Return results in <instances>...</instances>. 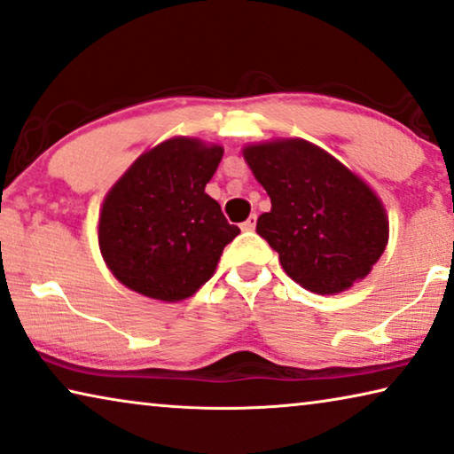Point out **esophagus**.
<instances>
[{
	"label": "esophagus",
	"mask_w": 454,
	"mask_h": 454,
	"mask_svg": "<svg viewBox=\"0 0 454 454\" xmlns=\"http://www.w3.org/2000/svg\"><path fill=\"white\" fill-rule=\"evenodd\" d=\"M240 228L244 230V232H253V230L256 228V215H254V214L250 215V218H248L247 222H242Z\"/></svg>",
	"instance_id": "esophagus-1"
}]
</instances>
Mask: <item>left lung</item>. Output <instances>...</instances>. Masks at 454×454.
<instances>
[{
	"instance_id": "8db88e82",
	"label": "left lung",
	"mask_w": 454,
	"mask_h": 454,
	"mask_svg": "<svg viewBox=\"0 0 454 454\" xmlns=\"http://www.w3.org/2000/svg\"><path fill=\"white\" fill-rule=\"evenodd\" d=\"M242 155L270 198L256 232L294 283L337 294L370 275L390 224L382 200L362 177L305 139L248 143Z\"/></svg>"
}]
</instances>
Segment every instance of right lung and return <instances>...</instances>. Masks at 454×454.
Instances as JSON below:
<instances>
[{"instance_id": "add662e5", "label": "right lung", "mask_w": 454, "mask_h": 454, "mask_svg": "<svg viewBox=\"0 0 454 454\" xmlns=\"http://www.w3.org/2000/svg\"><path fill=\"white\" fill-rule=\"evenodd\" d=\"M224 147L171 137L131 163L105 196L98 248L119 283L143 297L177 303L215 272L240 234L206 193Z\"/></svg>"}]
</instances>
